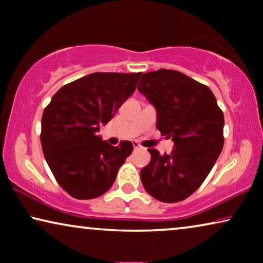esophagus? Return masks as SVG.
Listing matches in <instances>:
<instances>
[{"label":"esophagus","mask_w":263,"mask_h":263,"mask_svg":"<svg viewBox=\"0 0 263 263\" xmlns=\"http://www.w3.org/2000/svg\"><path fill=\"white\" fill-rule=\"evenodd\" d=\"M133 146H134V148H136V149H138V148H141V145H140V143H139V142H136V141L133 142Z\"/></svg>","instance_id":"34e87169"}]
</instances>
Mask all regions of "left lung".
Wrapping results in <instances>:
<instances>
[{"label": "left lung", "instance_id": "obj_1", "mask_svg": "<svg viewBox=\"0 0 263 263\" xmlns=\"http://www.w3.org/2000/svg\"><path fill=\"white\" fill-rule=\"evenodd\" d=\"M138 89L156 107L158 130L175 143L170 154L148 149L149 164L140 171L143 188L161 202H178L202 184L217 161L224 114L207 86L177 70L143 74Z\"/></svg>", "mask_w": 263, "mask_h": 263}]
</instances>
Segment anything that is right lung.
<instances>
[{
	"label": "right lung",
	"mask_w": 263,
	"mask_h": 263,
	"mask_svg": "<svg viewBox=\"0 0 263 263\" xmlns=\"http://www.w3.org/2000/svg\"><path fill=\"white\" fill-rule=\"evenodd\" d=\"M141 75H86L61 87L44 109L43 153L57 183L70 196L89 200L103 195L132 154L130 141L115 147L97 133L134 93Z\"/></svg>",
	"instance_id": "right-lung-1"
}]
</instances>
